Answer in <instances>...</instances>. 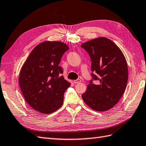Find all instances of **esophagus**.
Returning <instances> with one entry per match:
<instances>
[{"label": "esophagus", "instance_id": "obj_1", "mask_svg": "<svg viewBox=\"0 0 146 146\" xmlns=\"http://www.w3.org/2000/svg\"><path fill=\"white\" fill-rule=\"evenodd\" d=\"M80 82H81V80H80V79H77V80H74V81H73V83H75V84L79 83H80Z\"/></svg>", "mask_w": 146, "mask_h": 146}]
</instances>
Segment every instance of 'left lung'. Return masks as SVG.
Wrapping results in <instances>:
<instances>
[{
	"instance_id": "obj_1",
	"label": "left lung",
	"mask_w": 146,
	"mask_h": 146,
	"mask_svg": "<svg viewBox=\"0 0 146 146\" xmlns=\"http://www.w3.org/2000/svg\"><path fill=\"white\" fill-rule=\"evenodd\" d=\"M81 46L89 53L91 60V80L82 98L88 106L96 111L113 108L121 99L127 86V64L121 49L110 39L98 37Z\"/></svg>"
}]
</instances>
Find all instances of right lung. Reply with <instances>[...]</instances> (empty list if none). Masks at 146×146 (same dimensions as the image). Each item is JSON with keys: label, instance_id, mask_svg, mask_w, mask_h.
I'll return each instance as SVG.
<instances>
[{"label": "right lung", "instance_id": "add662e5", "mask_svg": "<svg viewBox=\"0 0 146 146\" xmlns=\"http://www.w3.org/2000/svg\"><path fill=\"white\" fill-rule=\"evenodd\" d=\"M69 47L62 42L45 41L30 53L20 70L19 82L27 103L39 113L50 114L62 106L71 83L59 66Z\"/></svg>", "mask_w": 146, "mask_h": 146}]
</instances>
